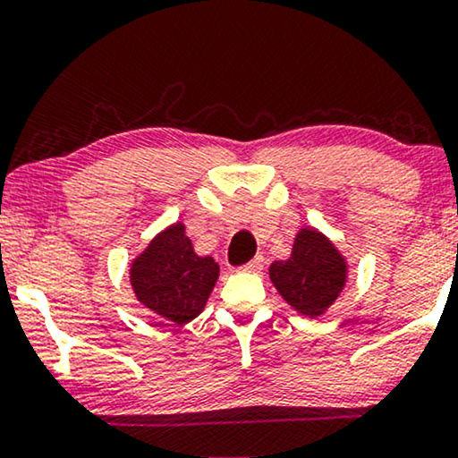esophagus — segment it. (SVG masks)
<instances>
[{
	"mask_svg": "<svg viewBox=\"0 0 458 458\" xmlns=\"http://www.w3.org/2000/svg\"><path fill=\"white\" fill-rule=\"evenodd\" d=\"M262 267H265V259H262V256H254V259L250 260L248 265L242 267V271H246V273H259V271H262Z\"/></svg>",
	"mask_w": 458,
	"mask_h": 458,
	"instance_id": "34e87169",
	"label": "esophagus"
}]
</instances>
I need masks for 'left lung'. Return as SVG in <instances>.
I'll use <instances>...</instances> for the list:
<instances>
[{
	"mask_svg": "<svg viewBox=\"0 0 458 458\" xmlns=\"http://www.w3.org/2000/svg\"><path fill=\"white\" fill-rule=\"evenodd\" d=\"M275 290L298 315L321 317L348 281V262L321 231L304 227L293 240L287 260L268 267Z\"/></svg>",
	"mask_w": 458,
	"mask_h": 458,
	"instance_id": "8db88e82",
	"label": "left lung"
}]
</instances>
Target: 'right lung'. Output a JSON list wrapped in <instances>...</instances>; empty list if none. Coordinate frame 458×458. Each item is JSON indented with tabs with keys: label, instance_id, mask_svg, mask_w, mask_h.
I'll return each instance as SVG.
<instances>
[{
	"label": "right lung",
	"instance_id": "obj_1",
	"mask_svg": "<svg viewBox=\"0 0 458 458\" xmlns=\"http://www.w3.org/2000/svg\"><path fill=\"white\" fill-rule=\"evenodd\" d=\"M218 279L212 256H198L185 225L160 231L129 268L135 298L156 315L185 325L204 310Z\"/></svg>",
	"mask_w": 458,
	"mask_h": 458
}]
</instances>
